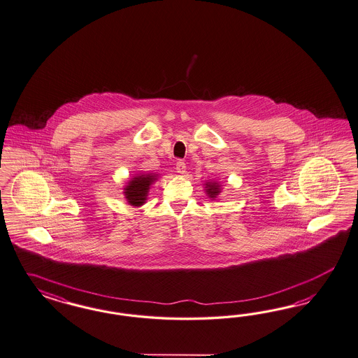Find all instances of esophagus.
Masks as SVG:
<instances>
[{
	"label": "esophagus",
	"mask_w": 358,
	"mask_h": 358,
	"mask_svg": "<svg viewBox=\"0 0 358 358\" xmlns=\"http://www.w3.org/2000/svg\"><path fill=\"white\" fill-rule=\"evenodd\" d=\"M176 171H177V173L184 174L186 172V164L182 160H180V162H177L176 164Z\"/></svg>",
	"instance_id": "esophagus-1"
}]
</instances>
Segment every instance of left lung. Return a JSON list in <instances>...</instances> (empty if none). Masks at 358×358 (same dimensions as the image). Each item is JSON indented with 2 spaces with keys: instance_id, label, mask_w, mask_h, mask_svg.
Masks as SVG:
<instances>
[{
  "instance_id": "left-lung-1",
  "label": "left lung",
  "mask_w": 358,
  "mask_h": 358,
  "mask_svg": "<svg viewBox=\"0 0 358 358\" xmlns=\"http://www.w3.org/2000/svg\"><path fill=\"white\" fill-rule=\"evenodd\" d=\"M206 187L207 194L210 195L211 198H215L219 194V192H220L219 190V185L213 184V182L211 184H206Z\"/></svg>"
}]
</instances>
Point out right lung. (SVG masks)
<instances>
[{"label": "right lung", "instance_id": "right-lung-1", "mask_svg": "<svg viewBox=\"0 0 358 358\" xmlns=\"http://www.w3.org/2000/svg\"><path fill=\"white\" fill-rule=\"evenodd\" d=\"M153 180H155V176H152V174H141V176H138L131 180L124 189L126 190L124 195H126L127 201L130 202V205L141 206L144 203L150 185L153 182Z\"/></svg>", "mask_w": 358, "mask_h": 358}]
</instances>
